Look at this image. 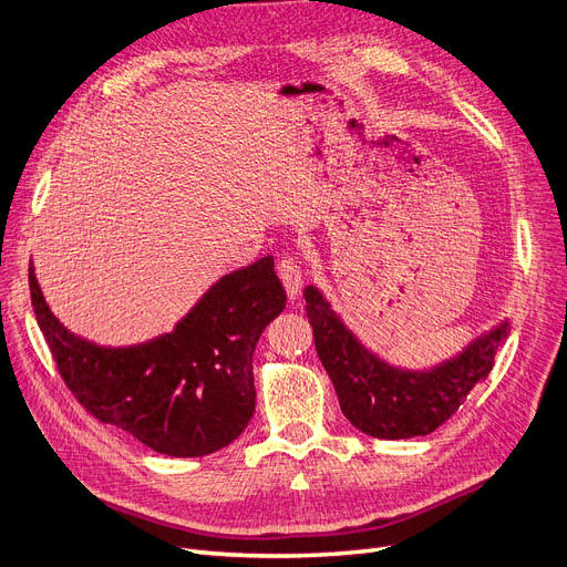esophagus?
<instances>
[{
  "label": "esophagus",
  "mask_w": 567,
  "mask_h": 567,
  "mask_svg": "<svg viewBox=\"0 0 567 567\" xmlns=\"http://www.w3.org/2000/svg\"><path fill=\"white\" fill-rule=\"evenodd\" d=\"M277 275H279V279H281L284 288H286V292H288V298H290V300H296V298H298V292L302 290V284H305V279H302V269H300L298 260L292 258V256L281 258V260H279V265H277Z\"/></svg>",
  "instance_id": "obj_1"
}]
</instances>
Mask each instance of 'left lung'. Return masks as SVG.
Listing matches in <instances>:
<instances>
[{"label":"left lung","instance_id":"left-lung-1","mask_svg":"<svg viewBox=\"0 0 567 567\" xmlns=\"http://www.w3.org/2000/svg\"><path fill=\"white\" fill-rule=\"evenodd\" d=\"M313 342L344 416L360 433L379 440H412L433 433L458 412L467 393L488 377L509 319L493 326L437 365H391L349 330L316 286L305 288Z\"/></svg>","mask_w":567,"mask_h":567}]
</instances>
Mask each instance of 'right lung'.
<instances>
[{
    "label": "right lung",
    "instance_id": "1",
    "mask_svg": "<svg viewBox=\"0 0 567 567\" xmlns=\"http://www.w3.org/2000/svg\"><path fill=\"white\" fill-rule=\"evenodd\" d=\"M39 328L85 410L157 454L199 458L235 442L256 412L254 351L286 307L275 258L220 277L172 332L102 347L66 330L30 265Z\"/></svg>",
    "mask_w": 567,
    "mask_h": 567
}]
</instances>
